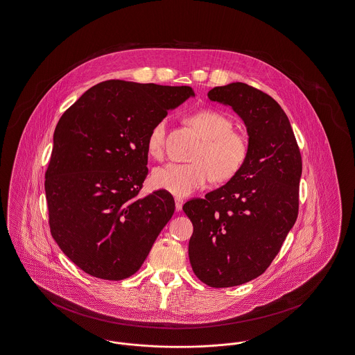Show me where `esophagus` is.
Segmentation results:
<instances>
[{"label":"esophagus","instance_id":"34e87169","mask_svg":"<svg viewBox=\"0 0 355 355\" xmlns=\"http://www.w3.org/2000/svg\"><path fill=\"white\" fill-rule=\"evenodd\" d=\"M183 199L182 198H175V207H176V210L178 211H180L182 210V207H183Z\"/></svg>","mask_w":355,"mask_h":355}]
</instances>
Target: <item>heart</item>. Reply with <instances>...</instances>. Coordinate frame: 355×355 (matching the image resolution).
Wrapping results in <instances>:
<instances>
[{
  "label": "heart",
  "instance_id": "obj_1",
  "mask_svg": "<svg viewBox=\"0 0 355 355\" xmlns=\"http://www.w3.org/2000/svg\"><path fill=\"white\" fill-rule=\"evenodd\" d=\"M187 121L203 140L192 156L193 163H169L152 173V184L156 189L179 198L206 187L211 178L215 182L233 179L245 166L250 149L248 136L234 130L232 119L219 110L202 109L189 114ZM164 137L166 121L162 119L150 129L146 140L150 156H163Z\"/></svg>",
  "mask_w": 355,
  "mask_h": 355
}]
</instances>
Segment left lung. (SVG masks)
Masks as SVG:
<instances>
[{
	"label": "left lung",
	"instance_id": "left-lung-1",
	"mask_svg": "<svg viewBox=\"0 0 355 355\" xmlns=\"http://www.w3.org/2000/svg\"><path fill=\"white\" fill-rule=\"evenodd\" d=\"M209 99L245 122L249 156L225 186L183 206L193 226L191 266L202 283L227 288L262 275L299 213L302 155L282 106L246 83L214 87Z\"/></svg>",
	"mask_w": 355,
	"mask_h": 355
}]
</instances>
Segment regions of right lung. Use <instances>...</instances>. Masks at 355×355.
I'll list each match as a JSON object with an SVG mask.
<instances>
[{"label": "right lung", "instance_id": "add662e5", "mask_svg": "<svg viewBox=\"0 0 355 355\" xmlns=\"http://www.w3.org/2000/svg\"><path fill=\"white\" fill-rule=\"evenodd\" d=\"M189 86L106 80L59 119L46 172L51 234L87 275L119 282L149 254L175 211L164 189L139 198L148 175L146 140Z\"/></svg>", "mask_w": 355, "mask_h": 355}]
</instances>
